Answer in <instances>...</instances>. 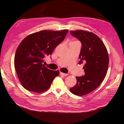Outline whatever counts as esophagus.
Masks as SVG:
<instances>
[{
    "instance_id": "esophagus-1",
    "label": "esophagus",
    "mask_w": 124,
    "mask_h": 124,
    "mask_svg": "<svg viewBox=\"0 0 124 124\" xmlns=\"http://www.w3.org/2000/svg\"><path fill=\"white\" fill-rule=\"evenodd\" d=\"M60 75H61V76H67L68 75V74H67V73H63V72H60Z\"/></svg>"
}]
</instances>
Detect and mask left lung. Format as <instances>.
<instances>
[{"mask_svg":"<svg viewBox=\"0 0 124 124\" xmlns=\"http://www.w3.org/2000/svg\"><path fill=\"white\" fill-rule=\"evenodd\" d=\"M70 33L82 43L79 64L85 62V74L76 77L77 84L70 91L82 96L94 90L103 81L108 68V53L104 43L94 33L83 30L70 31Z\"/></svg>","mask_w":124,"mask_h":124,"instance_id":"left-lung-1","label":"left lung"}]
</instances>
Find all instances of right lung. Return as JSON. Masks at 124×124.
<instances>
[{
  "label": "right lung",
  "mask_w": 124,
  "mask_h": 124,
  "mask_svg": "<svg viewBox=\"0 0 124 124\" xmlns=\"http://www.w3.org/2000/svg\"><path fill=\"white\" fill-rule=\"evenodd\" d=\"M68 30H43L28 35L17 47L14 65L20 82L26 90L36 93L47 90L59 71L43 64L46 55H51L67 35Z\"/></svg>",
  "instance_id": "right-lung-1"
}]
</instances>
